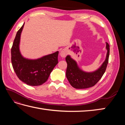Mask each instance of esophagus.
<instances>
[{
	"label": "esophagus",
	"instance_id": "obj_1",
	"mask_svg": "<svg viewBox=\"0 0 125 125\" xmlns=\"http://www.w3.org/2000/svg\"><path fill=\"white\" fill-rule=\"evenodd\" d=\"M67 55V50L63 49L60 52V55L62 57H65Z\"/></svg>",
	"mask_w": 125,
	"mask_h": 125
}]
</instances>
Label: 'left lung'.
Here are the masks:
<instances>
[{"label":"left lung","instance_id":"1","mask_svg":"<svg viewBox=\"0 0 125 125\" xmlns=\"http://www.w3.org/2000/svg\"><path fill=\"white\" fill-rule=\"evenodd\" d=\"M106 49L107 54L105 60L97 70L93 72H85L81 69L76 61L70 55L65 57L67 63L66 77L71 86L75 89H86L94 86L97 83L105 73L108 62L110 46L107 42H106Z\"/></svg>","mask_w":125,"mask_h":125}]
</instances>
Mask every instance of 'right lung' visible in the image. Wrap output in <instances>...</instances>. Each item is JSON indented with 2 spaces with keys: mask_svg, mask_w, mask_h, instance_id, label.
I'll list each match as a JSON object with an SVG mask.
<instances>
[{
  "mask_svg": "<svg viewBox=\"0 0 125 125\" xmlns=\"http://www.w3.org/2000/svg\"><path fill=\"white\" fill-rule=\"evenodd\" d=\"M24 24L17 31L11 48L12 66L18 77L23 83L31 86L41 85L47 81L58 63V52L35 60L23 57L20 52L19 44Z\"/></svg>",
  "mask_w": 125,
  "mask_h": 125,
  "instance_id": "right-lung-1",
  "label": "right lung"
}]
</instances>
